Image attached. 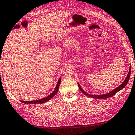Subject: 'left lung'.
Wrapping results in <instances>:
<instances>
[{
  "mask_svg": "<svg viewBox=\"0 0 135 135\" xmlns=\"http://www.w3.org/2000/svg\"><path fill=\"white\" fill-rule=\"evenodd\" d=\"M131 71V67L130 66L129 69V72H128V74L127 75V76L126 77V78H125V79L123 82V83H122L121 85H120L118 87H117L116 89H115L114 90H112V91L109 92L108 93L105 94H102V95H91V94H88L87 93H86L85 91H84L83 90V89H82V87H80L79 83H78V86H79V88L80 90L84 94V95H86V96L89 97H91V98H95V99H106V98H110V97H113L114 95H115L117 92H118L119 91H120L121 90L123 89L124 87L126 86V85L128 82V81H129V78H130Z\"/></svg>",
  "mask_w": 135,
  "mask_h": 135,
  "instance_id": "left-lung-1",
  "label": "left lung"
}]
</instances>
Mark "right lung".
<instances>
[{"label": "right lung", "instance_id": "1", "mask_svg": "<svg viewBox=\"0 0 135 135\" xmlns=\"http://www.w3.org/2000/svg\"><path fill=\"white\" fill-rule=\"evenodd\" d=\"M60 82H61V78H59V79L57 83V84H56V86L55 87L54 91H53L51 94L48 95L47 97H45V98H43L40 99H37V100H34V101H21V100H20V101L24 103H26V104H28V105L29 104V105L30 104H35V103L37 104V103H45V102H48V101H49L50 99H52L53 97H54L58 92L59 87L60 84Z\"/></svg>", "mask_w": 135, "mask_h": 135}]
</instances>
